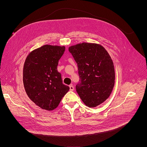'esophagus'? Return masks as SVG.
I'll return each mask as SVG.
<instances>
[{
  "label": "esophagus",
  "mask_w": 147,
  "mask_h": 147,
  "mask_svg": "<svg viewBox=\"0 0 147 147\" xmlns=\"http://www.w3.org/2000/svg\"><path fill=\"white\" fill-rule=\"evenodd\" d=\"M69 88H70V91H74V87L72 85V84L69 86Z\"/></svg>",
  "instance_id": "esophagus-1"
}]
</instances>
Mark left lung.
<instances>
[{"instance_id":"8db88e82","label":"left lung","mask_w":147,"mask_h":147,"mask_svg":"<svg viewBox=\"0 0 147 147\" xmlns=\"http://www.w3.org/2000/svg\"><path fill=\"white\" fill-rule=\"evenodd\" d=\"M77 64L80 82L76 91L83 103L95 107L110 96L115 84L113 63L99 44L82 43L69 48Z\"/></svg>"}]
</instances>
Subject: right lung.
Instances as JSON below:
<instances>
[{"mask_svg": "<svg viewBox=\"0 0 147 147\" xmlns=\"http://www.w3.org/2000/svg\"><path fill=\"white\" fill-rule=\"evenodd\" d=\"M65 47L45 45L30 52L23 67V83L26 94L39 107L55 109L69 87L63 83L57 66Z\"/></svg>", "mask_w": 147, "mask_h": 147, "instance_id": "1", "label": "right lung"}]
</instances>
